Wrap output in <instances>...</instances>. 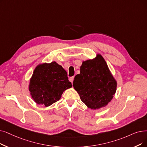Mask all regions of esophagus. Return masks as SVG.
<instances>
[{
    "instance_id": "esophagus-1",
    "label": "esophagus",
    "mask_w": 147,
    "mask_h": 147,
    "mask_svg": "<svg viewBox=\"0 0 147 147\" xmlns=\"http://www.w3.org/2000/svg\"><path fill=\"white\" fill-rule=\"evenodd\" d=\"M69 80L71 82V83H73V80H74V77L73 76V77H71V78H69Z\"/></svg>"
}]
</instances>
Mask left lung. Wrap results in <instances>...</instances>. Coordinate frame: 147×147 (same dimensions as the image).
<instances>
[{
    "mask_svg": "<svg viewBox=\"0 0 147 147\" xmlns=\"http://www.w3.org/2000/svg\"><path fill=\"white\" fill-rule=\"evenodd\" d=\"M117 86V80L99 53L94 59L83 61L80 73L73 81V87L81 100L92 110L107 105L113 98Z\"/></svg>",
    "mask_w": 147,
    "mask_h": 147,
    "instance_id": "left-lung-1",
    "label": "left lung"
}]
</instances>
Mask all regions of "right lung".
I'll return each mask as SVG.
<instances>
[{
    "label": "right lung",
    "instance_id": "add662e5",
    "mask_svg": "<svg viewBox=\"0 0 147 147\" xmlns=\"http://www.w3.org/2000/svg\"><path fill=\"white\" fill-rule=\"evenodd\" d=\"M71 87L67 71L53 61L41 63L35 67L28 88L36 104L49 107L59 100L63 91Z\"/></svg>",
    "mask_w": 147,
    "mask_h": 147
}]
</instances>
